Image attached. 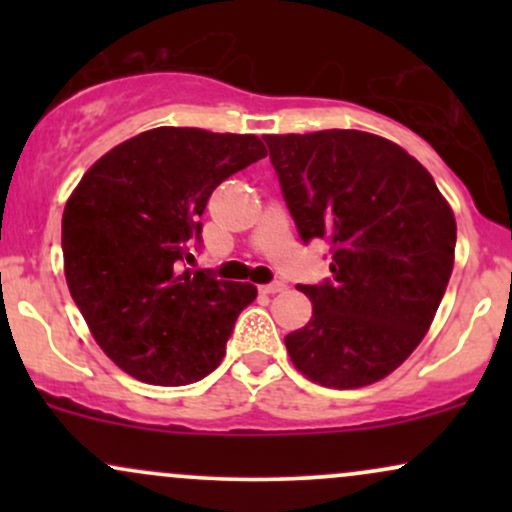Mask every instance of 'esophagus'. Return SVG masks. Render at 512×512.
<instances>
[{"label":"esophagus","mask_w":512,"mask_h":512,"mask_svg":"<svg viewBox=\"0 0 512 512\" xmlns=\"http://www.w3.org/2000/svg\"><path fill=\"white\" fill-rule=\"evenodd\" d=\"M260 291H262V293H269V296H274V293L286 291V284H284V281H272V284L260 286Z\"/></svg>","instance_id":"obj_1"}]
</instances>
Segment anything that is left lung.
<instances>
[{"label": "left lung", "mask_w": 512, "mask_h": 512, "mask_svg": "<svg viewBox=\"0 0 512 512\" xmlns=\"http://www.w3.org/2000/svg\"><path fill=\"white\" fill-rule=\"evenodd\" d=\"M298 236L330 243L332 279L298 284L313 317L286 334L293 366L351 390L407 361L448 289L457 226L431 173L356 129L264 137Z\"/></svg>", "instance_id": "obj_1"}]
</instances>
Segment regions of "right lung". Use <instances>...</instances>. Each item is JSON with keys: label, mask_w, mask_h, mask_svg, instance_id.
<instances>
[{"label": "right lung", "mask_w": 512, "mask_h": 512, "mask_svg": "<svg viewBox=\"0 0 512 512\" xmlns=\"http://www.w3.org/2000/svg\"><path fill=\"white\" fill-rule=\"evenodd\" d=\"M267 156L255 134L158 127L93 163L62 216L64 276L98 346L132 378L197 383L221 363L252 284L192 269L211 192Z\"/></svg>", "instance_id": "1"}]
</instances>
